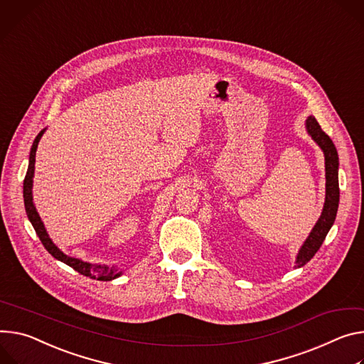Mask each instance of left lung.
Instances as JSON below:
<instances>
[{"instance_id":"1","label":"left lung","mask_w":364,"mask_h":364,"mask_svg":"<svg viewBox=\"0 0 364 364\" xmlns=\"http://www.w3.org/2000/svg\"><path fill=\"white\" fill-rule=\"evenodd\" d=\"M306 129L308 134L312 136V139L321 146L325 155V178H326V194H325V203L323 210L321 213V218L318 219L316 225L314 226L312 232L309 234L308 240L302 245L299 254L296 258V267H302L305 264L316 254V251L321 248L328 230L334 225L337 210H338V202H340V187H338V154L336 149V145L333 144L331 138H329L325 132L321 129L319 123L315 117H308L306 120Z\"/></svg>"}]
</instances>
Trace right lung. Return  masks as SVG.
Instances as JSON below:
<instances>
[{
    "label": "right lung",
    "instance_id": "obj_1",
    "mask_svg": "<svg viewBox=\"0 0 364 364\" xmlns=\"http://www.w3.org/2000/svg\"><path fill=\"white\" fill-rule=\"evenodd\" d=\"M45 134V129L41 130V134L36 136L35 142H33L31 151H30V158H28V168L24 177V183H23V197H24V208H26V213L28 216V220L31 222L33 228H35L38 237L41 238L43 247L48 250V252L50 255H53L56 259L62 261L67 264V266L73 267L75 272H78L82 276H87L90 279H97L102 282H109L113 280L116 277H119L122 274V272H117L113 267H107V266H98V264H90L85 261H81L78 258H73L65 255L49 238L46 229L41 220L39 213L36 212L35 205H33V197H31V187H33V174H35V161H36V149H38V144L42 138V135Z\"/></svg>",
    "mask_w": 364,
    "mask_h": 364
}]
</instances>
